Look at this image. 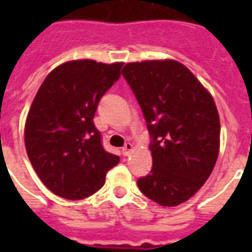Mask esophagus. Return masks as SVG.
Instances as JSON below:
<instances>
[{
	"mask_svg": "<svg viewBox=\"0 0 252 252\" xmlns=\"http://www.w3.org/2000/svg\"><path fill=\"white\" fill-rule=\"evenodd\" d=\"M122 152H123V154H124V156H129V154L133 152V145H132L130 142H126V145L123 146Z\"/></svg>",
	"mask_w": 252,
	"mask_h": 252,
	"instance_id": "esophagus-1",
	"label": "esophagus"
}]
</instances>
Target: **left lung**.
<instances>
[{
	"mask_svg": "<svg viewBox=\"0 0 252 252\" xmlns=\"http://www.w3.org/2000/svg\"><path fill=\"white\" fill-rule=\"evenodd\" d=\"M123 77L145 118L153 157L140 191L162 207L187 201L213 171L220 150V116L212 95L175 60L129 63Z\"/></svg>",
	"mask_w": 252,
	"mask_h": 252,
	"instance_id": "8db88e82",
	"label": "left lung"
}]
</instances>
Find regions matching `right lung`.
<instances>
[{"label": "right lung", "mask_w": 252, "mask_h": 252, "mask_svg": "<svg viewBox=\"0 0 252 252\" xmlns=\"http://www.w3.org/2000/svg\"><path fill=\"white\" fill-rule=\"evenodd\" d=\"M123 63L68 61L39 87L25 126L27 156L55 195L81 200L100 189L120 158L104 150L94 126L95 111L119 80Z\"/></svg>", "instance_id": "right-lung-1"}]
</instances>
